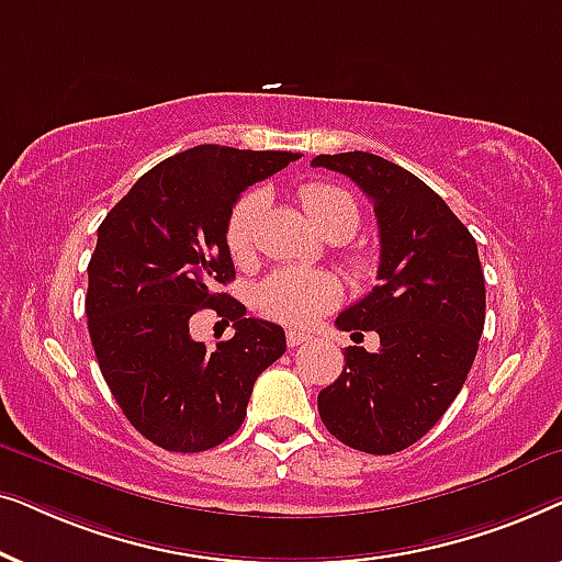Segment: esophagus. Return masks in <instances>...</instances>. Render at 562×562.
<instances>
[{"mask_svg":"<svg viewBox=\"0 0 562 562\" xmlns=\"http://www.w3.org/2000/svg\"><path fill=\"white\" fill-rule=\"evenodd\" d=\"M304 342H310V335L296 333V329H289V333H286L289 348H299V345H304Z\"/></svg>","mask_w":562,"mask_h":562,"instance_id":"esophagus-1","label":"esophagus"}]
</instances>
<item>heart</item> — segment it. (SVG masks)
<instances>
[{
    "instance_id": "heart-1",
    "label": "heart",
    "mask_w": 562,
    "mask_h": 562,
    "mask_svg": "<svg viewBox=\"0 0 562 562\" xmlns=\"http://www.w3.org/2000/svg\"><path fill=\"white\" fill-rule=\"evenodd\" d=\"M299 202L304 212L317 225L319 233H340L350 237L358 227V204L348 191L333 183H304L299 189ZM263 210V196L258 191H248L233 204L225 225V245L235 260H245L252 248V233H256L258 214ZM340 286L335 276L325 271H296V268H281L268 276L256 291L258 310L276 322L299 327L310 325L322 312L337 304Z\"/></svg>"
}]
</instances>
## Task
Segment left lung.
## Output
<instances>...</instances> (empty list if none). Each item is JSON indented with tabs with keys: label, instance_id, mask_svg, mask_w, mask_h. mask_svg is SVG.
I'll return each instance as SVG.
<instances>
[{
	"label": "left lung",
	"instance_id": "1",
	"mask_svg": "<svg viewBox=\"0 0 562 562\" xmlns=\"http://www.w3.org/2000/svg\"><path fill=\"white\" fill-rule=\"evenodd\" d=\"M371 199L381 235L379 286L335 325L381 348H345V368L319 391V417L337 440L371 456L409 448L463 389L486 322V283L473 235L425 181L352 150L317 156Z\"/></svg>",
	"mask_w": 562,
	"mask_h": 562
}]
</instances>
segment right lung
<instances>
[{
	"mask_svg": "<svg viewBox=\"0 0 562 562\" xmlns=\"http://www.w3.org/2000/svg\"><path fill=\"white\" fill-rule=\"evenodd\" d=\"M296 153L196 145L160 160L112 206L89 260L87 317L99 368L145 440L171 452L217 448L240 429L252 383L286 352L279 325L222 294L235 279L227 214ZM217 311L236 335L196 344L188 322Z\"/></svg>",
	"mask_w": 562,
	"mask_h": 562,
	"instance_id": "add662e5",
	"label": "right lung"
}]
</instances>
